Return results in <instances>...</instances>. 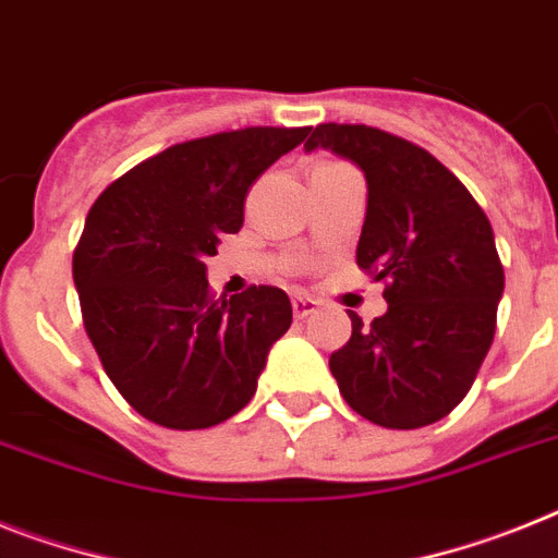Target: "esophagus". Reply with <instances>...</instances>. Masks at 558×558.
Masks as SVG:
<instances>
[{"mask_svg":"<svg viewBox=\"0 0 558 558\" xmlns=\"http://www.w3.org/2000/svg\"><path fill=\"white\" fill-rule=\"evenodd\" d=\"M292 312H294V317H298V320H306L308 315H315V312H317V303L312 301V298H306V294H294Z\"/></svg>","mask_w":558,"mask_h":558,"instance_id":"34e87169","label":"esophagus"}]
</instances>
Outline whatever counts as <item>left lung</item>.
Wrapping results in <instances>:
<instances>
[{"label": "left lung", "mask_w": 558, "mask_h": 558, "mask_svg": "<svg viewBox=\"0 0 558 558\" xmlns=\"http://www.w3.org/2000/svg\"><path fill=\"white\" fill-rule=\"evenodd\" d=\"M326 147L363 170L368 207L357 266L386 283L388 312L329 357L340 395L383 428H423L471 391L494 343L505 289L488 215L428 149L366 124H317Z\"/></svg>", "instance_id": "8db88e82"}]
</instances>
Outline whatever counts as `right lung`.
<instances>
[{"label": "right lung", "mask_w": 558, "mask_h": 558, "mask_svg": "<svg viewBox=\"0 0 558 558\" xmlns=\"http://www.w3.org/2000/svg\"><path fill=\"white\" fill-rule=\"evenodd\" d=\"M308 128H243L172 144L112 181L73 252L82 320L119 395L175 430L218 425L255 397L266 354L292 326L278 287L215 298L207 257L243 227L260 172Z\"/></svg>", "instance_id": "right-lung-1"}]
</instances>
